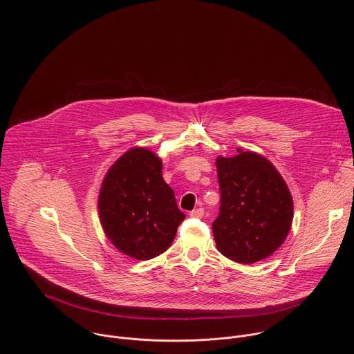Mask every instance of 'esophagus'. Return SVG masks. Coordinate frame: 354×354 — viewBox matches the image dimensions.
I'll use <instances>...</instances> for the list:
<instances>
[{
	"instance_id": "esophagus-1",
	"label": "esophagus",
	"mask_w": 354,
	"mask_h": 354,
	"mask_svg": "<svg viewBox=\"0 0 354 354\" xmlns=\"http://www.w3.org/2000/svg\"><path fill=\"white\" fill-rule=\"evenodd\" d=\"M203 214H205V210L203 209H194V210H192L190 213H189V216L190 217H193V218H201L203 217Z\"/></svg>"
}]
</instances>
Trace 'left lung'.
I'll use <instances>...</instances> for the list:
<instances>
[{"mask_svg": "<svg viewBox=\"0 0 354 354\" xmlns=\"http://www.w3.org/2000/svg\"><path fill=\"white\" fill-rule=\"evenodd\" d=\"M238 153L216 161L221 200L213 235L225 258L249 265L266 259L284 242L292 221V198L265 157Z\"/></svg>", "mask_w": 354, "mask_h": 354, "instance_id": "left-lung-1", "label": "left lung"}]
</instances>
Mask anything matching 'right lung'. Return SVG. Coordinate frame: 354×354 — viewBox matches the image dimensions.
Masks as SVG:
<instances>
[{
    "label": "right lung",
    "instance_id": "obj_1",
    "mask_svg": "<svg viewBox=\"0 0 354 354\" xmlns=\"http://www.w3.org/2000/svg\"><path fill=\"white\" fill-rule=\"evenodd\" d=\"M161 171L154 153L131 148L112 165L100 187L97 209L106 236L138 261L164 254L185 220Z\"/></svg>",
    "mask_w": 354,
    "mask_h": 354
}]
</instances>
